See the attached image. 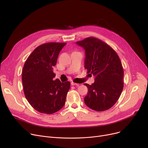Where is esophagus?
I'll return each mask as SVG.
<instances>
[{
  "label": "esophagus",
  "mask_w": 148,
  "mask_h": 148,
  "mask_svg": "<svg viewBox=\"0 0 148 148\" xmlns=\"http://www.w3.org/2000/svg\"><path fill=\"white\" fill-rule=\"evenodd\" d=\"M71 84L72 85V86H79V84L75 83H74V82H71Z\"/></svg>",
  "instance_id": "esophagus-1"
}]
</instances>
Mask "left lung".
I'll return each mask as SVG.
<instances>
[{"mask_svg": "<svg viewBox=\"0 0 148 148\" xmlns=\"http://www.w3.org/2000/svg\"><path fill=\"white\" fill-rule=\"evenodd\" d=\"M85 51L84 68L95 76L89 85L84 103L91 109L101 112L109 109L118 100L123 88V70L114 50L106 43L94 37L76 42Z\"/></svg>", "mask_w": 148, "mask_h": 148, "instance_id": "obj_1", "label": "left lung"}]
</instances>
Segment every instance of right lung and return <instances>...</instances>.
Listing matches in <instances>:
<instances>
[{
  "mask_svg": "<svg viewBox=\"0 0 148 148\" xmlns=\"http://www.w3.org/2000/svg\"><path fill=\"white\" fill-rule=\"evenodd\" d=\"M66 43L49 42L36 47L23 68L25 95L34 108L42 113L53 114L64 107L70 83H62L53 71L59 54Z\"/></svg>",
  "mask_w": 148,
  "mask_h": 148,
  "instance_id": "obj_1",
  "label": "right lung"
}]
</instances>
